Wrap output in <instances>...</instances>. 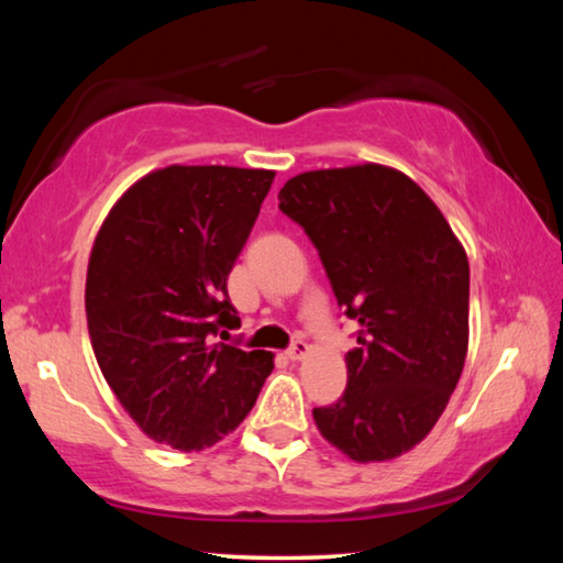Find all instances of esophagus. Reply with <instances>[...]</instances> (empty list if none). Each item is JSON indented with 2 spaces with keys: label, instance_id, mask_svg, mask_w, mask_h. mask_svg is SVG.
<instances>
[{
  "label": "esophagus",
  "instance_id": "obj_1",
  "mask_svg": "<svg viewBox=\"0 0 563 563\" xmlns=\"http://www.w3.org/2000/svg\"><path fill=\"white\" fill-rule=\"evenodd\" d=\"M310 355V345L305 340H295L292 345H290V350H288V357L290 360H302V357H308Z\"/></svg>",
  "mask_w": 563,
  "mask_h": 563
}]
</instances>
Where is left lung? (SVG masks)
<instances>
[{
	"label": "left lung",
	"instance_id": "left-lung-1",
	"mask_svg": "<svg viewBox=\"0 0 563 563\" xmlns=\"http://www.w3.org/2000/svg\"><path fill=\"white\" fill-rule=\"evenodd\" d=\"M305 228L357 347L347 387L316 407L320 434L360 464L405 454L432 432L470 347V261L440 208L383 164L305 170L280 188Z\"/></svg>",
	"mask_w": 563,
	"mask_h": 563
}]
</instances>
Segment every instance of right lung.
I'll list each match as a JSON object with an SVG mask.
<instances>
[{
	"label": "right lung",
	"instance_id": "right-lung-1",
	"mask_svg": "<svg viewBox=\"0 0 563 563\" xmlns=\"http://www.w3.org/2000/svg\"><path fill=\"white\" fill-rule=\"evenodd\" d=\"M273 178L265 168L174 164L139 178L103 218L84 292L89 338L148 440L180 452L213 446L273 373V352L216 342L238 322L228 273Z\"/></svg>",
	"mask_w": 563,
	"mask_h": 563
}]
</instances>
